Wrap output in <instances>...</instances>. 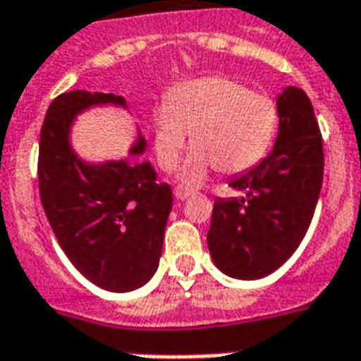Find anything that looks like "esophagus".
<instances>
[{
    "mask_svg": "<svg viewBox=\"0 0 361 361\" xmlns=\"http://www.w3.org/2000/svg\"><path fill=\"white\" fill-rule=\"evenodd\" d=\"M173 194H175V197H177L178 201H184V199H188L190 195H192V192H190V190H184V188H175V192H173Z\"/></svg>",
    "mask_w": 361,
    "mask_h": 361,
    "instance_id": "esophagus-1",
    "label": "esophagus"
}]
</instances>
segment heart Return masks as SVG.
<instances>
[{"label": "heart", "instance_id": "1", "mask_svg": "<svg viewBox=\"0 0 361 361\" xmlns=\"http://www.w3.org/2000/svg\"><path fill=\"white\" fill-rule=\"evenodd\" d=\"M278 106L267 94L221 76L192 80L167 97L154 115V149L164 171L180 162L188 134L192 145L180 178L199 184L210 169L226 175L257 166L278 130Z\"/></svg>", "mask_w": 361, "mask_h": 361}]
</instances>
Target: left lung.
Segmentation results:
<instances>
[{"label": "left lung", "mask_w": 361, "mask_h": 361, "mask_svg": "<svg viewBox=\"0 0 361 361\" xmlns=\"http://www.w3.org/2000/svg\"><path fill=\"white\" fill-rule=\"evenodd\" d=\"M274 151L233 178L244 197H216L207 233L212 261L238 279L264 278L296 252L315 212L324 173L321 128L307 94L287 87L278 97Z\"/></svg>", "instance_id": "left-lung-1"}]
</instances>
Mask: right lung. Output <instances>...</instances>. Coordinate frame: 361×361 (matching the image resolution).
Masks as SVG:
<instances>
[{
    "label": "right lung",
    "mask_w": 361,
    "mask_h": 361,
    "mask_svg": "<svg viewBox=\"0 0 361 361\" xmlns=\"http://www.w3.org/2000/svg\"><path fill=\"white\" fill-rule=\"evenodd\" d=\"M119 104L111 93L71 91L51 100L39 141V192L59 246L80 274L111 293H128L157 272L171 186L157 183L151 164L82 162L68 143L72 119L94 104ZM145 140L134 147L143 152Z\"/></svg>",
    "instance_id": "add662e5"
}]
</instances>
